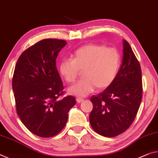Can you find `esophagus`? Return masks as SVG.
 <instances>
[{"label": "esophagus", "mask_w": 158, "mask_h": 158, "mask_svg": "<svg viewBox=\"0 0 158 158\" xmlns=\"http://www.w3.org/2000/svg\"><path fill=\"white\" fill-rule=\"evenodd\" d=\"M76 100H77V102H78V103H81V102H83V101H84V99H82V98H77Z\"/></svg>", "instance_id": "obj_1"}]
</instances>
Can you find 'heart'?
<instances>
[{"instance_id": "obj_1", "label": "heart", "mask_w": 158, "mask_h": 158, "mask_svg": "<svg viewBox=\"0 0 158 158\" xmlns=\"http://www.w3.org/2000/svg\"><path fill=\"white\" fill-rule=\"evenodd\" d=\"M120 63V54L117 49L91 43L77 49L71 59L61 61L59 70L69 84L74 83L82 71L84 78L69 89L71 94L82 97L96 87L103 89L109 86L116 77Z\"/></svg>"}]
</instances>
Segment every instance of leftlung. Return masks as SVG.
I'll list each match as a JSON object with an SVG mask.
<instances>
[{"label": "left lung", "mask_w": 158, "mask_h": 158, "mask_svg": "<svg viewBox=\"0 0 158 158\" xmlns=\"http://www.w3.org/2000/svg\"><path fill=\"white\" fill-rule=\"evenodd\" d=\"M141 66L131 46L123 41L122 64L114 81L104 91L91 97L89 115L97 133L114 137L123 133L134 122L142 99Z\"/></svg>", "instance_id": "8db88e82"}]
</instances>
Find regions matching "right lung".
Segmentation results:
<instances>
[{"label":"right lung","mask_w":158,"mask_h":158,"mask_svg":"<svg viewBox=\"0 0 158 158\" xmlns=\"http://www.w3.org/2000/svg\"><path fill=\"white\" fill-rule=\"evenodd\" d=\"M66 45L64 40L48 38L23 52L12 77L16 110L21 121L33 134L43 138L56 135L68 120L75 97L64 94L56 59Z\"/></svg>","instance_id":"obj_1"}]
</instances>
